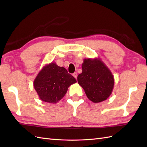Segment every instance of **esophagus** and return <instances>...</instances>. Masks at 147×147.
<instances>
[{"label": "esophagus", "instance_id": "34e87169", "mask_svg": "<svg viewBox=\"0 0 147 147\" xmlns=\"http://www.w3.org/2000/svg\"><path fill=\"white\" fill-rule=\"evenodd\" d=\"M73 76L76 79H77V76H78V74H77V73H74L73 74Z\"/></svg>", "mask_w": 147, "mask_h": 147}]
</instances>
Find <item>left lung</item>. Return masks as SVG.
<instances>
[{"instance_id": "8db88e82", "label": "left lung", "mask_w": 147, "mask_h": 147, "mask_svg": "<svg viewBox=\"0 0 147 147\" xmlns=\"http://www.w3.org/2000/svg\"><path fill=\"white\" fill-rule=\"evenodd\" d=\"M78 82L90 100L99 103L111 95L114 79L111 71L100 58L85 59Z\"/></svg>"}]
</instances>
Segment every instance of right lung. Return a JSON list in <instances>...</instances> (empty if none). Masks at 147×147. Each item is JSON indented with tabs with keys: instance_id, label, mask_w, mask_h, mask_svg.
<instances>
[{
	"instance_id": "right-lung-1",
	"label": "right lung",
	"mask_w": 147,
	"mask_h": 147,
	"mask_svg": "<svg viewBox=\"0 0 147 147\" xmlns=\"http://www.w3.org/2000/svg\"><path fill=\"white\" fill-rule=\"evenodd\" d=\"M76 79L55 62L46 64L37 74L33 86L41 100L55 104L63 98Z\"/></svg>"
}]
</instances>
